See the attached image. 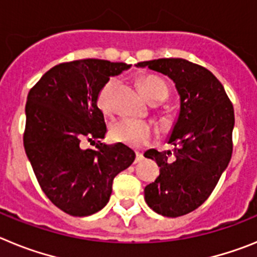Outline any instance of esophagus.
<instances>
[{
	"instance_id": "1",
	"label": "esophagus",
	"mask_w": 257,
	"mask_h": 257,
	"mask_svg": "<svg viewBox=\"0 0 257 257\" xmlns=\"http://www.w3.org/2000/svg\"><path fill=\"white\" fill-rule=\"evenodd\" d=\"M143 158H144V156H143L142 152H136V158H135V162H142Z\"/></svg>"
}]
</instances>
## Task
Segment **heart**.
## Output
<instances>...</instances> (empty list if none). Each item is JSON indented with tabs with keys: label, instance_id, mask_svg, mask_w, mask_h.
Instances as JSON below:
<instances>
[{
	"label": "heart",
	"instance_id": "b5f03b06",
	"mask_svg": "<svg viewBox=\"0 0 257 257\" xmlns=\"http://www.w3.org/2000/svg\"><path fill=\"white\" fill-rule=\"evenodd\" d=\"M140 90L151 101L165 100L169 96V87L162 78L157 76H144L139 81ZM117 87V79L110 77L101 85L96 95L97 106L104 113L112 110V97ZM156 135V130L147 122L138 121L134 118L124 117L113 122L110 126V136L114 142L123 143L131 147L147 145Z\"/></svg>",
	"mask_w": 257,
	"mask_h": 257
}]
</instances>
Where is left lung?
I'll return each mask as SVG.
<instances>
[{"label": "left lung", "instance_id": "left-lung-1", "mask_svg": "<svg viewBox=\"0 0 257 257\" xmlns=\"http://www.w3.org/2000/svg\"><path fill=\"white\" fill-rule=\"evenodd\" d=\"M138 67L169 76L180 95V113L169 143L171 152H145L160 176L144 189L145 202L157 213L178 217L210 197L233 152L234 109L216 77L202 65L180 58L140 61ZM173 158L171 159V157Z\"/></svg>", "mask_w": 257, "mask_h": 257}]
</instances>
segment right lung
<instances>
[{
  "instance_id": "obj_1",
  "label": "right lung",
  "mask_w": 257,
  "mask_h": 257,
  "mask_svg": "<svg viewBox=\"0 0 257 257\" xmlns=\"http://www.w3.org/2000/svg\"><path fill=\"white\" fill-rule=\"evenodd\" d=\"M126 63L82 59L52 67L29 91L23 135L41 189L61 211L88 216L108 203L115 175L135 160L124 144L100 143L106 134L96 95ZM87 140L95 149L83 150Z\"/></svg>"
}]
</instances>
